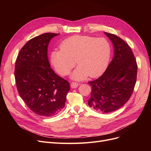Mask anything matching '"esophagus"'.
Returning <instances> with one entry per match:
<instances>
[{"mask_svg":"<svg viewBox=\"0 0 151 151\" xmlns=\"http://www.w3.org/2000/svg\"><path fill=\"white\" fill-rule=\"evenodd\" d=\"M79 85V84H78L77 83H74V82H73V83H71V88L72 89H76L77 88L78 86Z\"/></svg>","mask_w":151,"mask_h":151,"instance_id":"34e87169","label":"esophagus"}]
</instances>
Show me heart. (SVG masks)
I'll return each mask as SVG.
<instances>
[{
    "mask_svg": "<svg viewBox=\"0 0 151 151\" xmlns=\"http://www.w3.org/2000/svg\"><path fill=\"white\" fill-rule=\"evenodd\" d=\"M60 50H54L50 61L56 71L66 75L74 66L78 65L71 74L74 80L87 76L96 77L106 70L110 61L111 48L108 41L87 36H74L63 41Z\"/></svg>",
    "mask_w": 151,
    "mask_h": 151,
    "instance_id": "1",
    "label": "heart"
}]
</instances>
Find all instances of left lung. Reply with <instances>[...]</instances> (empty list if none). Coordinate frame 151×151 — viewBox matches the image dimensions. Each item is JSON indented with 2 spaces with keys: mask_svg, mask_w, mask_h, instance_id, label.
I'll return each mask as SVG.
<instances>
[{
  "mask_svg": "<svg viewBox=\"0 0 151 151\" xmlns=\"http://www.w3.org/2000/svg\"><path fill=\"white\" fill-rule=\"evenodd\" d=\"M114 48V57L104 74L89 82L92 88L89 107L101 113L116 110L124 105L133 93L137 65L129 45L118 36L104 32Z\"/></svg>",
  "mask_w": 151,
  "mask_h": 151,
  "instance_id": "obj_1",
  "label": "left lung"
}]
</instances>
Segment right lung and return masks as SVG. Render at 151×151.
I'll use <instances>...</instances> for the list:
<instances>
[{"instance_id": "1", "label": "right lung", "mask_w": 151, "mask_h": 151, "mask_svg": "<svg viewBox=\"0 0 151 151\" xmlns=\"http://www.w3.org/2000/svg\"><path fill=\"white\" fill-rule=\"evenodd\" d=\"M58 35L44 33L29 40L16 61L18 93L32 111L43 116H52L60 112L70 90L69 83L55 73L48 60L49 42Z\"/></svg>"}]
</instances>
